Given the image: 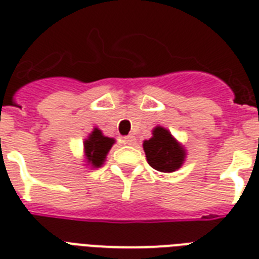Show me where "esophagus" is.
Listing matches in <instances>:
<instances>
[{
  "label": "esophagus",
  "instance_id": "34e87169",
  "mask_svg": "<svg viewBox=\"0 0 259 259\" xmlns=\"http://www.w3.org/2000/svg\"><path fill=\"white\" fill-rule=\"evenodd\" d=\"M122 141H123V144H125V145H136L137 140H136V137H134V136H126V137L122 138Z\"/></svg>",
  "mask_w": 259,
  "mask_h": 259
}]
</instances>
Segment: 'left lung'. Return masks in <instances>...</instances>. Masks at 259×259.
I'll return each mask as SVG.
<instances>
[{"mask_svg": "<svg viewBox=\"0 0 259 259\" xmlns=\"http://www.w3.org/2000/svg\"><path fill=\"white\" fill-rule=\"evenodd\" d=\"M153 137L144 141L146 160L158 172H175L185 158L184 148L173 138L169 130L157 126L153 129Z\"/></svg>", "mask_w": 259, "mask_h": 259, "instance_id": "1", "label": "left lung"}]
</instances>
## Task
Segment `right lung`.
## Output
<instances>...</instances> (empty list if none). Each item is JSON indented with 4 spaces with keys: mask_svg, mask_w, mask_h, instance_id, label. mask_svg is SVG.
I'll return each mask as SVG.
<instances>
[{
    "mask_svg": "<svg viewBox=\"0 0 259 259\" xmlns=\"http://www.w3.org/2000/svg\"><path fill=\"white\" fill-rule=\"evenodd\" d=\"M115 140L114 138L106 137L102 134L99 129H95L91 132L87 140H84V153H86L87 165H91L94 168H99L105 162L106 156L114 145Z\"/></svg>",
    "mask_w": 259,
    "mask_h": 259,
    "instance_id": "right-lung-1",
    "label": "right lung"
}]
</instances>
